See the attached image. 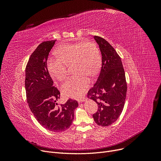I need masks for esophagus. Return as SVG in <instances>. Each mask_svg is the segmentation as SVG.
I'll return each instance as SVG.
<instances>
[{
  "label": "esophagus",
  "instance_id": "esophagus-1",
  "mask_svg": "<svg viewBox=\"0 0 161 161\" xmlns=\"http://www.w3.org/2000/svg\"><path fill=\"white\" fill-rule=\"evenodd\" d=\"M86 100V98H81V99L78 100V103H83V102H85Z\"/></svg>",
  "mask_w": 161,
  "mask_h": 161
}]
</instances>
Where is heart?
Masks as SVG:
<instances>
[{
	"mask_svg": "<svg viewBox=\"0 0 161 161\" xmlns=\"http://www.w3.org/2000/svg\"><path fill=\"white\" fill-rule=\"evenodd\" d=\"M55 53L58 57L49 58L47 63L50 75L58 81H63L66 75V65L72 63L75 74L63 84L61 90L67 97L80 98L89 86L88 75H94L99 70L100 57L97 46L91 42L64 44L59 46Z\"/></svg>",
	"mask_w": 161,
	"mask_h": 161,
	"instance_id": "b5f03b06",
	"label": "heart"
}]
</instances>
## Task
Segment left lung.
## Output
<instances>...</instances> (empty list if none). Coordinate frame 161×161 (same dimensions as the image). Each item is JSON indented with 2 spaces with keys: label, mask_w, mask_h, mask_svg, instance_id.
<instances>
[{
  "label": "left lung",
  "mask_w": 161,
  "mask_h": 161,
  "mask_svg": "<svg viewBox=\"0 0 161 161\" xmlns=\"http://www.w3.org/2000/svg\"><path fill=\"white\" fill-rule=\"evenodd\" d=\"M102 55V66L97 80L88 91V97L97 103L94 121L100 126L112 125L120 116L126 95V78L121 59L104 38L93 36Z\"/></svg>",
  "instance_id": "obj_1"
}]
</instances>
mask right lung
I'll return each instance as SVG.
<instances>
[{
    "instance_id": "right-lung-1",
    "label": "right lung",
    "mask_w": 161,
    "mask_h": 161,
    "mask_svg": "<svg viewBox=\"0 0 161 161\" xmlns=\"http://www.w3.org/2000/svg\"><path fill=\"white\" fill-rule=\"evenodd\" d=\"M56 40L43 42L31 55L25 69V90L31 111L38 122L49 131L63 132L74 120L76 100L69 99L58 105L60 92L54 86L49 74L47 61Z\"/></svg>"
}]
</instances>
